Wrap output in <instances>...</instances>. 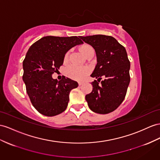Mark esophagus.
<instances>
[{"instance_id":"1","label":"esophagus","mask_w":160,"mask_h":160,"mask_svg":"<svg viewBox=\"0 0 160 160\" xmlns=\"http://www.w3.org/2000/svg\"><path fill=\"white\" fill-rule=\"evenodd\" d=\"M78 84L79 86H81L82 84H83V82H78Z\"/></svg>"}]
</instances>
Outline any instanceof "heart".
<instances>
[{
	"instance_id": "obj_1",
	"label": "heart",
	"mask_w": 160,
	"mask_h": 160,
	"mask_svg": "<svg viewBox=\"0 0 160 160\" xmlns=\"http://www.w3.org/2000/svg\"><path fill=\"white\" fill-rule=\"evenodd\" d=\"M80 50L82 55L86 57L88 53L94 52V48L91 45L88 44H84L81 46ZM69 52H67L65 56V59H67L68 57ZM65 73L68 76L71 78L72 79L82 80L86 78L90 72V69L87 66H76L74 65H69L65 69Z\"/></svg>"
}]
</instances>
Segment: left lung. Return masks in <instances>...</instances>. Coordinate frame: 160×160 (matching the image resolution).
I'll list each match as a JSON object with an SVG mask.
<instances>
[{
    "label": "left lung",
    "instance_id": "obj_1",
    "mask_svg": "<svg viewBox=\"0 0 160 160\" xmlns=\"http://www.w3.org/2000/svg\"><path fill=\"white\" fill-rule=\"evenodd\" d=\"M80 38L91 45L97 55V63L91 77L98 79L91 83L92 91L85 97L88 107L97 113L112 112L124 101L130 81V64L126 48L110 36L99 34ZM102 77L105 79L101 82Z\"/></svg>",
    "mask_w": 160,
    "mask_h": 160
}]
</instances>
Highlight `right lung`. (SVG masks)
Instances as JSON below:
<instances>
[{
  "label": "right lung",
  "mask_w": 160,
  "mask_h": 160,
  "mask_svg": "<svg viewBox=\"0 0 160 160\" xmlns=\"http://www.w3.org/2000/svg\"><path fill=\"white\" fill-rule=\"evenodd\" d=\"M83 44L77 36H48L32 45L23 61V80L32 105L46 116H55L68 107L69 92L78 87L77 82L62 76L53 79V73L63 63L65 53Z\"/></svg>",
  "instance_id": "obj_1"
}]
</instances>
